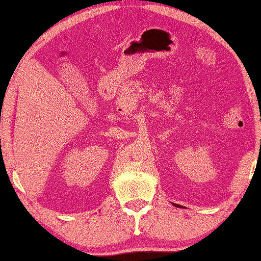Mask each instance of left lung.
<instances>
[{
  "label": "left lung",
  "instance_id": "left-lung-1",
  "mask_svg": "<svg viewBox=\"0 0 261 261\" xmlns=\"http://www.w3.org/2000/svg\"><path fill=\"white\" fill-rule=\"evenodd\" d=\"M177 206H180V205H177Z\"/></svg>",
  "mask_w": 261,
  "mask_h": 261
}]
</instances>
